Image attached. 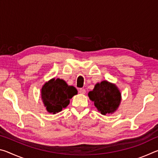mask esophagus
Listing matches in <instances>:
<instances>
[{"mask_svg":"<svg viewBox=\"0 0 158 158\" xmlns=\"http://www.w3.org/2000/svg\"><path fill=\"white\" fill-rule=\"evenodd\" d=\"M79 93H80V94H85V90L84 89H80L79 90Z\"/></svg>","mask_w":158,"mask_h":158,"instance_id":"esophagus-1","label":"esophagus"}]
</instances>
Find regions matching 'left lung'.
<instances>
[{
    "label": "left lung",
    "instance_id": "1",
    "mask_svg": "<svg viewBox=\"0 0 158 158\" xmlns=\"http://www.w3.org/2000/svg\"><path fill=\"white\" fill-rule=\"evenodd\" d=\"M88 95L94 102L98 112L102 115L114 114L121 102V93L118 88L106 80L97 83Z\"/></svg>",
    "mask_w": 158,
    "mask_h": 158
}]
</instances>
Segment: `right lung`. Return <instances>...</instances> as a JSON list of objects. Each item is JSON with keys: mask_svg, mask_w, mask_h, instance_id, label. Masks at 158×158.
I'll list each match as a JSON object with an SVG mask.
<instances>
[{"mask_svg": "<svg viewBox=\"0 0 158 158\" xmlns=\"http://www.w3.org/2000/svg\"><path fill=\"white\" fill-rule=\"evenodd\" d=\"M77 94V90L68 85L63 79L53 78L45 82L41 89V98L47 111L55 114L66 108L69 100Z\"/></svg>", "mask_w": 158, "mask_h": 158, "instance_id": "obj_1", "label": "right lung"}]
</instances>
